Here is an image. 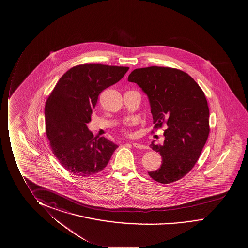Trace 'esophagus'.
<instances>
[{
  "instance_id": "obj_1",
  "label": "esophagus",
  "mask_w": 248,
  "mask_h": 248,
  "mask_svg": "<svg viewBox=\"0 0 248 248\" xmlns=\"http://www.w3.org/2000/svg\"><path fill=\"white\" fill-rule=\"evenodd\" d=\"M133 145L135 148L138 149H146L147 146H145L144 144H140V143H133Z\"/></svg>"
}]
</instances>
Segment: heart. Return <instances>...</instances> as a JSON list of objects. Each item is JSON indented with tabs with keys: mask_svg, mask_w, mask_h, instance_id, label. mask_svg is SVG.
I'll use <instances>...</instances> for the list:
<instances>
[{
	"mask_svg": "<svg viewBox=\"0 0 248 248\" xmlns=\"http://www.w3.org/2000/svg\"><path fill=\"white\" fill-rule=\"evenodd\" d=\"M123 133H125V134H126V135H129L130 134V133H129V130H128V128H124V129H123Z\"/></svg>",
	"mask_w": 248,
	"mask_h": 248,
	"instance_id": "b5f03b06",
	"label": "heart"
}]
</instances>
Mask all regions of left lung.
Wrapping results in <instances>:
<instances>
[{
    "label": "left lung",
    "instance_id": "1",
    "mask_svg": "<svg viewBox=\"0 0 248 248\" xmlns=\"http://www.w3.org/2000/svg\"><path fill=\"white\" fill-rule=\"evenodd\" d=\"M128 81L136 83L148 96L154 128H167L163 144L150 145L163 163L149 175L163 184L180 180L195 165L210 133L204 93L188 74L171 67L137 68Z\"/></svg>",
    "mask_w": 248,
    "mask_h": 248
}]
</instances>
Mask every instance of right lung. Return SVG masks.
Listing matches in <instances>:
<instances>
[{"instance_id":"1","label":"right lung","mask_w":248,"mask_h":248,"mask_svg":"<svg viewBox=\"0 0 248 248\" xmlns=\"http://www.w3.org/2000/svg\"><path fill=\"white\" fill-rule=\"evenodd\" d=\"M129 67L82 64L61 77L46 101V133L53 154L74 175L88 177L107 166L117 144L94 137L86 126L100 93L121 80Z\"/></svg>"}]
</instances>
